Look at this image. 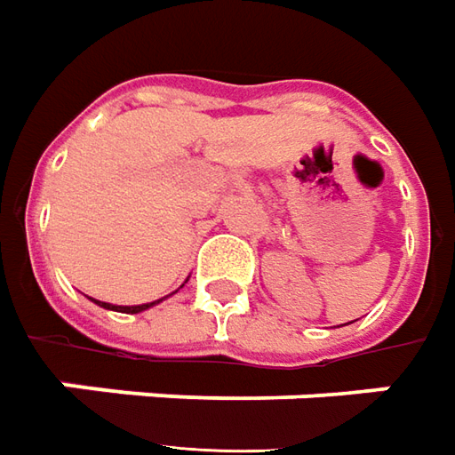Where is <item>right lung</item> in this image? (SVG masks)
I'll use <instances>...</instances> for the list:
<instances>
[{
    "label": "right lung",
    "mask_w": 455,
    "mask_h": 455,
    "mask_svg": "<svg viewBox=\"0 0 455 455\" xmlns=\"http://www.w3.org/2000/svg\"><path fill=\"white\" fill-rule=\"evenodd\" d=\"M95 303L100 305V307H108V310H117V313H142V310H148V307H152L155 303H145V305H110V303H100V300H95ZM160 303V300H157Z\"/></svg>",
    "instance_id": "obj_1"
}]
</instances>
